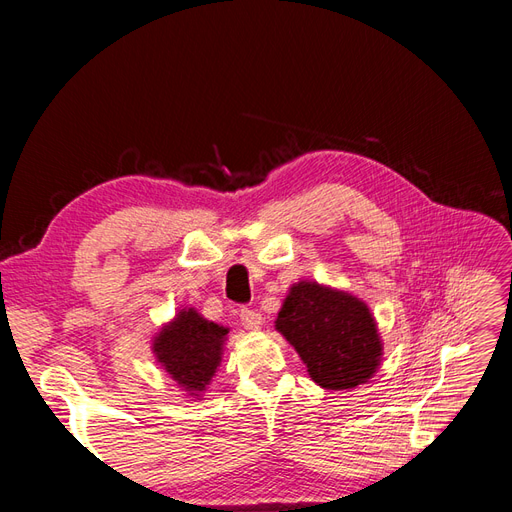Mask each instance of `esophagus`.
Instances as JSON below:
<instances>
[{"mask_svg":"<svg viewBox=\"0 0 512 512\" xmlns=\"http://www.w3.org/2000/svg\"><path fill=\"white\" fill-rule=\"evenodd\" d=\"M239 318H241L243 327L250 329V331H258V329L262 327V322H265V318H262V314H258L256 309H247V307L241 309Z\"/></svg>","mask_w":512,"mask_h":512,"instance_id":"esophagus-1","label":"esophagus"}]
</instances>
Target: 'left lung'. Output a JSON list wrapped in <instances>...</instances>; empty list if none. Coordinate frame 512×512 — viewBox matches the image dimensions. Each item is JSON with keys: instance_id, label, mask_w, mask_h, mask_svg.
<instances>
[{"instance_id": "8db88e82", "label": "left lung", "mask_w": 512, "mask_h": 512, "mask_svg": "<svg viewBox=\"0 0 512 512\" xmlns=\"http://www.w3.org/2000/svg\"><path fill=\"white\" fill-rule=\"evenodd\" d=\"M275 331L299 352L309 378L329 391L367 384L384 356L378 322L367 303L312 280L290 286Z\"/></svg>"}]
</instances>
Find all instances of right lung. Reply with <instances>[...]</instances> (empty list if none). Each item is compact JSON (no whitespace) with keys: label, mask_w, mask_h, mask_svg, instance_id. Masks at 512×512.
Here are the masks:
<instances>
[{"label":"right lung","mask_w":512,"mask_h":512,"mask_svg":"<svg viewBox=\"0 0 512 512\" xmlns=\"http://www.w3.org/2000/svg\"><path fill=\"white\" fill-rule=\"evenodd\" d=\"M228 333V327L207 320L196 307H181L151 337V352L185 397L203 399L222 365Z\"/></svg>","instance_id":"obj_1"}]
</instances>
